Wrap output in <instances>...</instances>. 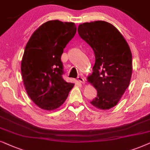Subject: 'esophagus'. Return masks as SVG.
<instances>
[{
	"mask_svg": "<svg viewBox=\"0 0 150 150\" xmlns=\"http://www.w3.org/2000/svg\"><path fill=\"white\" fill-rule=\"evenodd\" d=\"M78 81H79V82L80 83H85V80H84V79H83V77H78Z\"/></svg>",
	"mask_w": 150,
	"mask_h": 150,
	"instance_id": "1",
	"label": "esophagus"
}]
</instances>
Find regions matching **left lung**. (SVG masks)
I'll return each mask as SVG.
<instances>
[{
	"instance_id": "left-lung-1",
	"label": "left lung",
	"mask_w": 150,
	"mask_h": 150,
	"mask_svg": "<svg viewBox=\"0 0 150 150\" xmlns=\"http://www.w3.org/2000/svg\"><path fill=\"white\" fill-rule=\"evenodd\" d=\"M93 49L95 63L88 81L97 91L91 103L100 110L118 103L130 82L132 57L128 44L112 24L99 21L80 24L77 29Z\"/></svg>"
}]
</instances>
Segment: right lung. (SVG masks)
Returning a JSON list of instances; mask_svg holds the SVG:
<instances>
[{
	"label": "right lung",
	"instance_id": "obj_1",
	"mask_svg": "<svg viewBox=\"0 0 150 150\" xmlns=\"http://www.w3.org/2000/svg\"><path fill=\"white\" fill-rule=\"evenodd\" d=\"M77 31L75 23L49 21L40 26L27 43L21 73L27 95L45 110L63 104L74 83L62 78L61 56Z\"/></svg>",
	"mask_w": 150,
	"mask_h": 150
}]
</instances>
